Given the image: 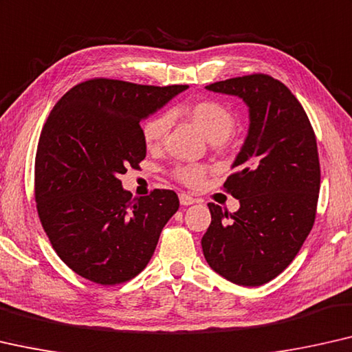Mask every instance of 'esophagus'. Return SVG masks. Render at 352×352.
Listing matches in <instances>:
<instances>
[{
    "instance_id": "1",
    "label": "esophagus",
    "mask_w": 352,
    "mask_h": 352,
    "mask_svg": "<svg viewBox=\"0 0 352 352\" xmlns=\"http://www.w3.org/2000/svg\"><path fill=\"white\" fill-rule=\"evenodd\" d=\"M196 202H197V199L188 196V194H185V192L180 194V204H182V206H192V204H196Z\"/></svg>"
}]
</instances>
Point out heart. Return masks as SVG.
<instances>
[{"instance_id":"heart-1","label":"heart","mask_w":352,"mask_h":352,"mask_svg":"<svg viewBox=\"0 0 352 352\" xmlns=\"http://www.w3.org/2000/svg\"><path fill=\"white\" fill-rule=\"evenodd\" d=\"M188 117L191 122L202 131L212 142H224L235 128V117L223 102L206 99L197 101L186 109ZM172 124V117L169 113H160L146 120L142 126L144 142L148 150H158L164 144ZM207 169L204 166L186 164L178 166L174 175L178 182L186 186H199L204 180Z\"/></svg>"}]
</instances>
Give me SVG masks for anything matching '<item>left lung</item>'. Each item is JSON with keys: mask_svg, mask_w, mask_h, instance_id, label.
Masks as SVG:
<instances>
[{"mask_svg": "<svg viewBox=\"0 0 352 352\" xmlns=\"http://www.w3.org/2000/svg\"><path fill=\"white\" fill-rule=\"evenodd\" d=\"M206 88L242 98L250 129L223 185L240 208L229 213L208 204L202 251L226 280L261 286L291 264L314 224L321 186L316 135L298 99L274 77L250 74Z\"/></svg>", "mask_w": 352, "mask_h": 352, "instance_id": "left-lung-1", "label": "left lung"}]
</instances>
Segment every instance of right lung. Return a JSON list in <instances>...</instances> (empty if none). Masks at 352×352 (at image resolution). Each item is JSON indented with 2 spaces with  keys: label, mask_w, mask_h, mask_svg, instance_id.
Returning <instances> with one entry per match:
<instances>
[{
  "label": "right lung",
  "mask_w": 352,
  "mask_h": 352,
  "mask_svg": "<svg viewBox=\"0 0 352 352\" xmlns=\"http://www.w3.org/2000/svg\"><path fill=\"white\" fill-rule=\"evenodd\" d=\"M188 85L90 78L63 96L42 128L36 208L60 259L102 286L142 272L180 202L170 190L133 197L120 175L145 158L140 122Z\"/></svg>",
  "instance_id": "right-lung-1"
}]
</instances>
